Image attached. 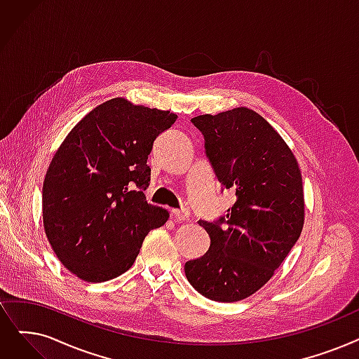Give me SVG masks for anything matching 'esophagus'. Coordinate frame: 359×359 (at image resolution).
<instances>
[{"mask_svg": "<svg viewBox=\"0 0 359 359\" xmlns=\"http://www.w3.org/2000/svg\"><path fill=\"white\" fill-rule=\"evenodd\" d=\"M171 217H173L176 222H184V220H188V218H189V211L184 210V208L173 210V211H171Z\"/></svg>", "mask_w": 359, "mask_h": 359, "instance_id": "obj_1", "label": "esophagus"}]
</instances>
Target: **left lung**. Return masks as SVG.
Segmentation results:
<instances>
[{
    "mask_svg": "<svg viewBox=\"0 0 359 359\" xmlns=\"http://www.w3.org/2000/svg\"><path fill=\"white\" fill-rule=\"evenodd\" d=\"M191 121L222 191L235 192L236 202L214 222L199 220L210 249L186 262L184 274L211 301H242L269 282L301 236V170L282 136L249 108Z\"/></svg>",
    "mask_w": 359,
    "mask_h": 359,
    "instance_id": "8db88e82",
    "label": "left lung"
}]
</instances>
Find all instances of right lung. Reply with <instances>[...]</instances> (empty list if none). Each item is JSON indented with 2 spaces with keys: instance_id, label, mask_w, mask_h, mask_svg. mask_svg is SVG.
I'll use <instances>...</instances> for the list:
<instances>
[{
  "instance_id": "obj_1",
  "label": "right lung",
  "mask_w": 359,
  "mask_h": 359,
  "mask_svg": "<svg viewBox=\"0 0 359 359\" xmlns=\"http://www.w3.org/2000/svg\"><path fill=\"white\" fill-rule=\"evenodd\" d=\"M177 116L113 98L86 114L57 149L42 188L46 238L63 266L100 283L128 271L168 212L147 202V164Z\"/></svg>"
}]
</instances>
